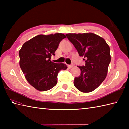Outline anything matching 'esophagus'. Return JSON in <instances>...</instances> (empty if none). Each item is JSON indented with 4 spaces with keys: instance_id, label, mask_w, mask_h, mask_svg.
<instances>
[{
    "instance_id": "esophagus-1",
    "label": "esophagus",
    "mask_w": 129,
    "mask_h": 129,
    "mask_svg": "<svg viewBox=\"0 0 129 129\" xmlns=\"http://www.w3.org/2000/svg\"><path fill=\"white\" fill-rule=\"evenodd\" d=\"M68 67L69 68V69H70V68H72L73 67V65H68Z\"/></svg>"
}]
</instances>
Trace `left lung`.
<instances>
[{
    "mask_svg": "<svg viewBox=\"0 0 129 129\" xmlns=\"http://www.w3.org/2000/svg\"><path fill=\"white\" fill-rule=\"evenodd\" d=\"M66 35L79 56L85 60V66H78L81 74L75 78L74 85L81 92L94 91L106 77L111 61L110 47L104 38L92 33H69Z\"/></svg>",
    "mask_w": 129,
    "mask_h": 129,
    "instance_id": "8db88e82",
    "label": "left lung"
}]
</instances>
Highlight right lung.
I'll return each mask as SVG.
<instances>
[{
	"instance_id": "right-lung-1",
	"label": "right lung",
	"mask_w": 129,
	"mask_h": 129,
	"mask_svg": "<svg viewBox=\"0 0 129 129\" xmlns=\"http://www.w3.org/2000/svg\"><path fill=\"white\" fill-rule=\"evenodd\" d=\"M65 38L61 33L38 35L24 43L19 51V65L26 80L39 91L53 88L57 83L59 71L68 68L63 63L50 61L60 42Z\"/></svg>"
}]
</instances>
